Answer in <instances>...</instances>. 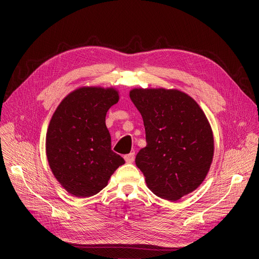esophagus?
I'll list each match as a JSON object with an SVG mask.
<instances>
[{"mask_svg": "<svg viewBox=\"0 0 259 259\" xmlns=\"http://www.w3.org/2000/svg\"><path fill=\"white\" fill-rule=\"evenodd\" d=\"M124 159H125V161H126L127 163L134 162V159H135V152H131V153L126 154V155H124Z\"/></svg>", "mask_w": 259, "mask_h": 259, "instance_id": "obj_1", "label": "esophagus"}]
</instances>
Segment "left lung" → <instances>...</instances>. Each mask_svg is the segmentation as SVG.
Instances as JSON below:
<instances>
[{"instance_id": "obj_1", "label": "left lung", "mask_w": 259, "mask_h": 259, "mask_svg": "<svg viewBox=\"0 0 259 259\" xmlns=\"http://www.w3.org/2000/svg\"><path fill=\"white\" fill-rule=\"evenodd\" d=\"M130 98L144 120L147 146L136 155L147 187L177 201L204 182L214 156V136L205 113L176 89H133Z\"/></svg>"}]
</instances>
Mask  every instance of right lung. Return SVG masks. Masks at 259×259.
Instances as JSON below:
<instances>
[{
  "label": "right lung",
  "instance_id": "obj_1",
  "mask_svg": "<svg viewBox=\"0 0 259 259\" xmlns=\"http://www.w3.org/2000/svg\"><path fill=\"white\" fill-rule=\"evenodd\" d=\"M119 99L115 88L82 86L69 93L52 115L46 158L54 177L73 197L97 194L125 163L111 150L106 126L107 111Z\"/></svg>",
  "mask_w": 259,
  "mask_h": 259
}]
</instances>
